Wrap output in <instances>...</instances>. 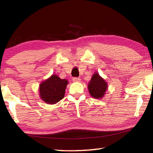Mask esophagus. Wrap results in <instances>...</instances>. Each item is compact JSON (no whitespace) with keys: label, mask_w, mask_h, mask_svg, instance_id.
I'll list each match as a JSON object with an SVG mask.
<instances>
[{"label":"esophagus","mask_w":153,"mask_h":153,"mask_svg":"<svg viewBox=\"0 0 153 153\" xmlns=\"http://www.w3.org/2000/svg\"><path fill=\"white\" fill-rule=\"evenodd\" d=\"M72 80L74 81V82H79L81 79L79 78V77H74L72 78Z\"/></svg>","instance_id":"1"}]
</instances>
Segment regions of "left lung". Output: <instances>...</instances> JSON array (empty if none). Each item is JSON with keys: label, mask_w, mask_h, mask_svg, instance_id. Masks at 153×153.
<instances>
[{"label": "left lung", "mask_w": 153, "mask_h": 153, "mask_svg": "<svg viewBox=\"0 0 153 153\" xmlns=\"http://www.w3.org/2000/svg\"><path fill=\"white\" fill-rule=\"evenodd\" d=\"M107 83L99 74H93L89 83L88 89L90 95L95 99H100L105 95L107 89Z\"/></svg>", "instance_id": "8db88e82"}]
</instances>
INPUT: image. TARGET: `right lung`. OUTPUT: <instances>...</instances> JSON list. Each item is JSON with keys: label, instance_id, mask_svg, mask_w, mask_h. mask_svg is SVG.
I'll list each match as a JSON object with an SVG mask.
<instances>
[{"label": "right lung", "instance_id": "right-lung-1", "mask_svg": "<svg viewBox=\"0 0 153 153\" xmlns=\"http://www.w3.org/2000/svg\"><path fill=\"white\" fill-rule=\"evenodd\" d=\"M68 83L66 79H62L56 75H53L50 78L41 83V98L45 102L51 105L59 102L64 98Z\"/></svg>", "mask_w": 153, "mask_h": 153}]
</instances>
